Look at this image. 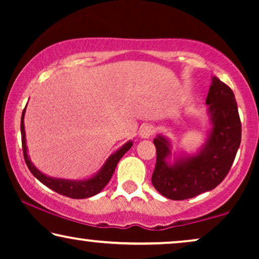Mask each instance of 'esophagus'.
<instances>
[{
  "label": "esophagus",
  "instance_id": "34e87169",
  "mask_svg": "<svg viewBox=\"0 0 259 259\" xmlns=\"http://www.w3.org/2000/svg\"><path fill=\"white\" fill-rule=\"evenodd\" d=\"M153 133H154V127L152 126V125H150V123L141 126V128L139 131L140 137L144 138V139H148V138L153 136Z\"/></svg>",
  "mask_w": 259,
  "mask_h": 259
}]
</instances>
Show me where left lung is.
I'll return each instance as SVG.
<instances>
[{
    "mask_svg": "<svg viewBox=\"0 0 259 259\" xmlns=\"http://www.w3.org/2000/svg\"><path fill=\"white\" fill-rule=\"evenodd\" d=\"M206 104L213 126L199 154L168 165L169 143L164 137L153 140L157 162L152 184L168 199H189L213 190L228 176L236 158L242 139V123L235 94L228 84L213 76Z\"/></svg>",
    "mask_w": 259,
    "mask_h": 259,
    "instance_id": "8db88e82",
    "label": "left lung"
}]
</instances>
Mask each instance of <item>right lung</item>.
<instances>
[{
  "label": "right lung",
  "mask_w": 259,
  "mask_h": 259,
  "mask_svg": "<svg viewBox=\"0 0 259 259\" xmlns=\"http://www.w3.org/2000/svg\"><path fill=\"white\" fill-rule=\"evenodd\" d=\"M24 112L26 108L23 109L22 116H21V139H22V150H23V157L24 161L29 168V171L33 173L35 178L40 180V182L46 185L49 189H52L59 194L62 196L73 198V199H83V198H88L92 196H95L104 187L107 185L109 180H111L114 169L118 165V162L123 154L132 147V141L123 145V146L115 152L114 154H112L108 158V160L106 161L104 167L100 169V172L98 175H95L93 178L88 180H81V182H73V180H63V179H54L51 177L45 176L44 173H41L35 166L31 164L29 160V157L27 154V146H26V133H24Z\"/></svg>",
  "instance_id": "right-lung-1"
}]
</instances>
